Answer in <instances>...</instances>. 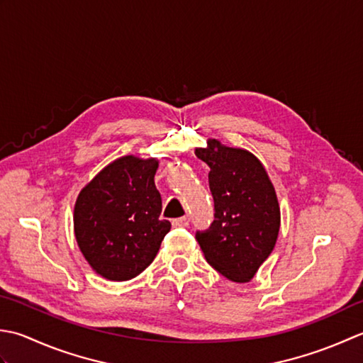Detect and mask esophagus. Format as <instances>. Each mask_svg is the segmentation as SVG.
Listing matches in <instances>:
<instances>
[{
	"mask_svg": "<svg viewBox=\"0 0 363 363\" xmlns=\"http://www.w3.org/2000/svg\"><path fill=\"white\" fill-rule=\"evenodd\" d=\"M189 224V218L188 216H183V218H177L172 220V225L174 227H186Z\"/></svg>",
	"mask_w": 363,
	"mask_h": 363,
	"instance_id": "obj_1",
	"label": "esophagus"
}]
</instances>
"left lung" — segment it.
<instances>
[{
	"instance_id": "8db88e82",
	"label": "left lung",
	"mask_w": 363,
	"mask_h": 363,
	"mask_svg": "<svg viewBox=\"0 0 363 363\" xmlns=\"http://www.w3.org/2000/svg\"><path fill=\"white\" fill-rule=\"evenodd\" d=\"M196 157L210 167L214 201V220L196 240L214 269L232 282H249L277 241L280 208L274 186L260 160L244 149L208 139V147L196 149Z\"/></svg>"
}]
</instances>
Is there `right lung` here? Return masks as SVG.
<instances>
[{
    "label": "right lung",
    "mask_w": 363,
    "mask_h": 363,
    "mask_svg": "<svg viewBox=\"0 0 363 363\" xmlns=\"http://www.w3.org/2000/svg\"><path fill=\"white\" fill-rule=\"evenodd\" d=\"M158 161L122 157L81 189L73 213L79 250L108 280L139 276L157 257L171 223L160 219Z\"/></svg>",
    "instance_id": "obj_1"
}]
</instances>
